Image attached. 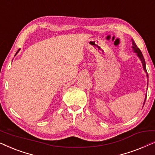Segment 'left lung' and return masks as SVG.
Segmentation results:
<instances>
[{"instance_id":"8db88e82","label":"left lung","mask_w":155,"mask_h":155,"mask_svg":"<svg viewBox=\"0 0 155 155\" xmlns=\"http://www.w3.org/2000/svg\"><path fill=\"white\" fill-rule=\"evenodd\" d=\"M131 41H132V44H133V51H134L135 53H137V56L139 57V58L140 59L141 62L142 63H143V69L144 71H145V72L146 73H147V77L148 78V75H147V70H146V64H145V58H144L143 57V54H142L141 51L140 50V48L137 47L136 44H135V41H133V39H131ZM145 100H146V97H145V101H144V104H145Z\"/></svg>"}]
</instances>
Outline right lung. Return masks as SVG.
<instances>
[{"label":"right lung","mask_w":155,"mask_h":155,"mask_svg":"<svg viewBox=\"0 0 155 155\" xmlns=\"http://www.w3.org/2000/svg\"><path fill=\"white\" fill-rule=\"evenodd\" d=\"M20 51V49H19V50H18V51H17V53H16V54H18V51ZM16 54H15V55H16Z\"/></svg>","instance_id":"obj_1"}]
</instances>
